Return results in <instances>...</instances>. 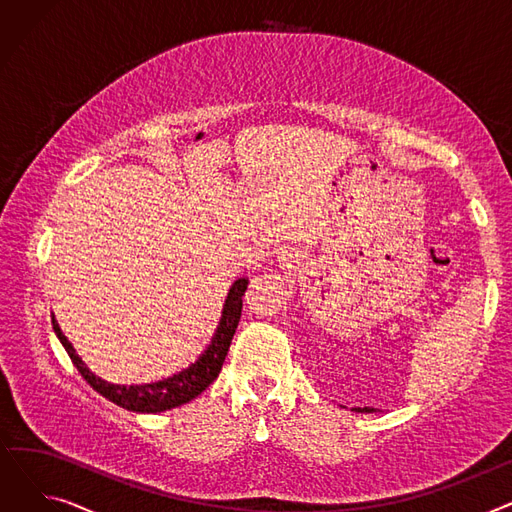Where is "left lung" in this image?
Listing matches in <instances>:
<instances>
[{
    "label": "left lung",
    "mask_w": 512,
    "mask_h": 512,
    "mask_svg": "<svg viewBox=\"0 0 512 512\" xmlns=\"http://www.w3.org/2000/svg\"><path fill=\"white\" fill-rule=\"evenodd\" d=\"M363 411H369V409H367V407H365V409H363Z\"/></svg>",
    "instance_id": "obj_1"
}]
</instances>
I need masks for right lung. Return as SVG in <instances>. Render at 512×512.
Instances as JSON below:
<instances>
[{
	"label": "right lung",
	"mask_w": 512,
	"mask_h": 512,
	"mask_svg": "<svg viewBox=\"0 0 512 512\" xmlns=\"http://www.w3.org/2000/svg\"><path fill=\"white\" fill-rule=\"evenodd\" d=\"M247 284H249L247 278H238L230 286L228 297L224 301L218 330H215L211 342L207 344L205 351L199 355V359L188 367L176 371L174 375H170V378H161V380L149 382V384L122 386V384H112V382L101 380L99 375H95L85 365V361L76 355L74 346L70 344V340L60 330L56 317L51 319V324H53V332H56L58 340L66 348V353L72 359L74 367L78 369L80 375H83V378L87 380V384L93 390H97L103 398L112 400L114 405H118L126 411L161 413V411H170V409H176L180 405H186L188 400L197 398L215 378H218V373L224 365V359L228 355L232 336H234L236 326H238L240 311H242V294H245Z\"/></svg>",
	"instance_id": "right-lung-1"
}]
</instances>
